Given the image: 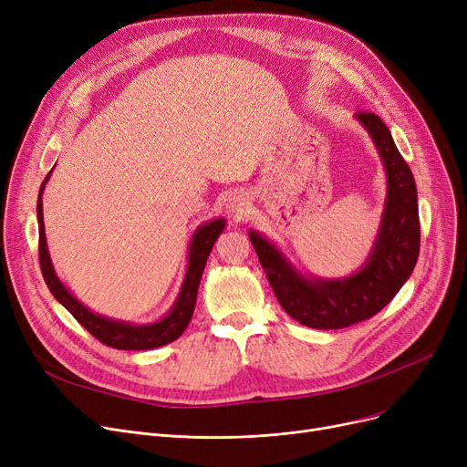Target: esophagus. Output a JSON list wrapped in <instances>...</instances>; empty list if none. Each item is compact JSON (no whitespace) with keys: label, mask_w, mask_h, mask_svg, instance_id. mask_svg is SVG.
<instances>
[{"label":"esophagus","mask_w":467,"mask_h":467,"mask_svg":"<svg viewBox=\"0 0 467 467\" xmlns=\"http://www.w3.org/2000/svg\"><path fill=\"white\" fill-rule=\"evenodd\" d=\"M227 208H229V212H231L233 215H236V217L246 215V212H248V199H246V194H242V192L231 194V196H229Z\"/></svg>","instance_id":"esophagus-1"}]
</instances>
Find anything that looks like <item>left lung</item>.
<instances>
[{"label": "left lung", "instance_id": "1", "mask_svg": "<svg viewBox=\"0 0 467 467\" xmlns=\"http://www.w3.org/2000/svg\"><path fill=\"white\" fill-rule=\"evenodd\" d=\"M356 119L371 134L388 182L379 234L359 271L335 280L305 278L275 244L250 231L252 246L278 303L293 320L312 329H342L369 320L396 297L420 252L419 196L412 171L379 115L359 111Z\"/></svg>", "mask_w": 467, "mask_h": 467}]
</instances>
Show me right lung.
Masks as SVG:
<instances>
[{"mask_svg":"<svg viewBox=\"0 0 467 467\" xmlns=\"http://www.w3.org/2000/svg\"><path fill=\"white\" fill-rule=\"evenodd\" d=\"M48 176H51V171H48L45 182L41 183L39 199H37L39 266H41L45 284L48 289H51L55 299L73 317H76V320L94 338L104 342L106 347H111L117 350H151V348L164 347L171 340H176L191 322L192 312H194V303H196V293H199V284H201V278L204 273L208 255L213 248L215 240L225 229V219L208 221V223L201 225L192 234L191 246H189V265H187L185 280L182 284L176 303L171 305L170 312L162 317V320H159L155 324H145V326L119 322V320H111V317L94 314L92 310H88L83 303H79L76 297L71 296L67 287H64V284L58 280V276L55 273L51 255H48V250H47L45 223H43V199H41L45 183L48 182Z\"/></svg>","mask_w":467,"mask_h":467,"instance_id":"1","label":"right lung"}]
</instances>
